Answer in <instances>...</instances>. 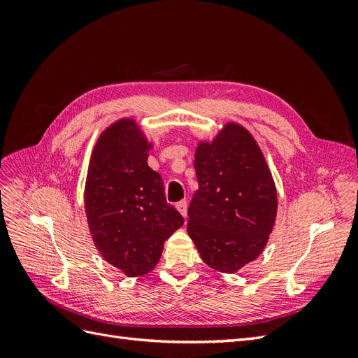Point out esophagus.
<instances>
[{
    "label": "esophagus",
    "instance_id": "esophagus-1",
    "mask_svg": "<svg viewBox=\"0 0 358 358\" xmlns=\"http://www.w3.org/2000/svg\"><path fill=\"white\" fill-rule=\"evenodd\" d=\"M176 209L180 212V215L183 218H187V213H188V203L187 200H180L176 203Z\"/></svg>",
    "mask_w": 358,
    "mask_h": 358
}]
</instances>
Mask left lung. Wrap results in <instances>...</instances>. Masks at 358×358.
I'll return each instance as SVG.
<instances>
[{
	"mask_svg": "<svg viewBox=\"0 0 358 358\" xmlns=\"http://www.w3.org/2000/svg\"><path fill=\"white\" fill-rule=\"evenodd\" d=\"M199 189L188 208V233L203 262L233 273L255 259L273 229L278 199L262 150L245 128L225 125L194 159Z\"/></svg>",
	"mask_w": 358,
	"mask_h": 358,
	"instance_id": "8db88e82",
	"label": "left lung"
}]
</instances>
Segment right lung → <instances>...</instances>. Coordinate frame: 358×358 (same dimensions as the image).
I'll return each instance as SVG.
<instances>
[{"label":"right lung","instance_id":"add662e5","mask_svg":"<svg viewBox=\"0 0 358 358\" xmlns=\"http://www.w3.org/2000/svg\"><path fill=\"white\" fill-rule=\"evenodd\" d=\"M148 150L134 121L113 124L94 148L85 187L94 243L127 276L150 272L164 242L183 224L166 200L164 182L148 166Z\"/></svg>","mask_w":358,"mask_h":358}]
</instances>
